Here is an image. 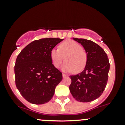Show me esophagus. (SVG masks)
Masks as SVG:
<instances>
[{
  "instance_id": "obj_1",
  "label": "esophagus",
  "mask_w": 125,
  "mask_h": 125,
  "mask_svg": "<svg viewBox=\"0 0 125 125\" xmlns=\"http://www.w3.org/2000/svg\"><path fill=\"white\" fill-rule=\"evenodd\" d=\"M62 76H63V77L65 78V77H67L68 75H66V74H62Z\"/></svg>"
}]
</instances>
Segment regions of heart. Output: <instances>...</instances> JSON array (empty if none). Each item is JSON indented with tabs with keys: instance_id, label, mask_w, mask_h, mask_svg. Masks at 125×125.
I'll use <instances>...</instances> for the list:
<instances>
[{
	"instance_id": "1",
	"label": "heart",
	"mask_w": 125,
	"mask_h": 125,
	"mask_svg": "<svg viewBox=\"0 0 125 125\" xmlns=\"http://www.w3.org/2000/svg\"><path fill=\"white\" fill-rule=\"evenodd\" d=\"M50 57L52 65L56 68L60 66L65 58L66 62L62 66V70L65 72L74 71L75 73H79L85 68L87 62V54L82 46L71 40L60 43L59 49H52Z\"/></svg>"
}]
</instances>
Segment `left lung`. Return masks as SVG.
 I'll return each instance as SVG.
<instances>
[{
    "label": "left lung",
    "instance_id": "1",
    "mask_svg": "<svg viewBox=\"0 0 125 125\" xmlns=\"http://www.w3.org/2000/svg\"><path fill=\"white\" fill-rule=\"evenodd\" d=\"M81 44L87 54L84 70L70 75V91L73 97L80 102H89L99 98L107 84L109 62L104 50L91 40L73 38Z\"/></svg>",
    "mask_w": 125,
    "mask_h": 125
}]
</instances>
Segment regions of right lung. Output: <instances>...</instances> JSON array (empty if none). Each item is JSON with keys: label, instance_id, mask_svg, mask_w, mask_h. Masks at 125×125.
<instances>
[{"label": "right lung", "instance_id": "1", "mask_svg": "<svg viewBox=\"0 0 125 125\" xmlns=\"http://www.w3.org/2000/svg\"><path fill=\"white\" fill-rule=\"evenodd\" d=\"M63 39L34 40L21 51L14 66L16 85L28 102L44 104L52 99L62 74L52 65L51 51Z\"/></svg>", "mask_w": 125, "mask_h": 125}]
</instances>
